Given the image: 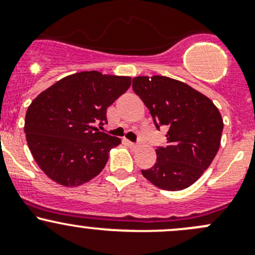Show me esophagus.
<instances>
[{"label":"esophagus","instance_id":"1","mask_svg":"<svg viewBox=\"0 0 255 255\" xmlns=\"http://www.w3.org/2000/svg\"><path fill=\"white\" fill-rule=\"evenodd\" d=\"M127 142H128V146H131V147H136V146H137V143H135V142H131V141H127Z\"/></svg>","mask_w":255,"mask_h":255}]
</instances>
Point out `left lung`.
Wrapping results in <instances>:
<instances>
[{"label": "left lung", "mask_w": 255, "mask_h": 255, "mask_svg": "<svg viewBox=\"0 0 255 255\" xmlns=\"http://www.w3.org/2000/svg\"><path fill=\"white\" fill-rule=\"evenodd\" d=\"M132 89L150 110L156 128L168 130L167 145L156 150V163L141 173L162 190L190 187L219 148L223 120L218 109L206 95L167 77H136Z\"/></svg>", "instance_id": "1"}]
</instances>
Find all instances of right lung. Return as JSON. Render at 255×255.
Returning <instances> with one entry per match:
<instances>
[{
  "label": "right lung",
  "instance_id": "obj_1",
  "mask_svg": "<svg viewBox=\"0 0 255 255\" xmlns=\"http://www.w3.org/2000/svg\"><path fill=\"white\" fill-rule=\"evenodd\" d=\"M130 77L82 72L68 75L42 92L26 113L24 132L37 165L67 187L99 175L110 148L120 140L98 130L107 110L130 88Z\"/></svg>",
  "mask_w": 255,
  "mask_h": 255
}]
</instances>
